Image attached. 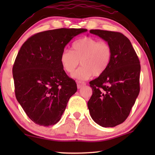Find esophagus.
<instances>
[{
  "label": "esophagus",
  "mask_w": 155,
  "mask_h": 155,
  "mask_svg": "<svg viewBox=\"0 0 155 155\" xmlns=\"http://www.w3.org/2000/svg\"><path fill=\"white\" fill-rule=\"evenodd\" d=\"M77 87L78 89L81 88L83 87V86L86 85V83L85 82H82V81H77Z\"/></svg>",
  "instance_id": "34e87169"
}]
</instances>
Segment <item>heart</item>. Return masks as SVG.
<instances>
[{
  "label": "heart",
  "instance_id": "heart-1",
  "mask_svg": "<svg viewBox=\"0 0 155 155\" xmlns=\"http://www.w3.org/2000/svg\"><path fill=\"white\" fill-rule=\"evenodd\" d=\"M73 51L64 49L60 56L63 68L68 73H72L79 64L82 65L73 77L86 80L91 76L98 77L107 69L112 58V48L104 41L91 37H84L73 44Z\"/></svg>",
  "mask_w": 155,
  "mask_h": 155
}]
</instances>
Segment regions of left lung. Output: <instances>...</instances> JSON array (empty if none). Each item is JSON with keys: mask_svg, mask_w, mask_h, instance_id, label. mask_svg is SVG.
I'll return each mask as SVG.
<instances>
[{"mask_svg": "<svg viewBox=\"0 0 155 155\" xmlns=\"http://www.w3.org/2000/svg\"><path fill=\"white\" fill-rule=\"evenodd\" d=\"M112 48L107 69L90 82L92 95L87 102L91 118L103 127H114L127 118L140 93V62L130 40L122 33L91 29Z\"/></svg>", "mask_w": 155, "mask_h": 155, "instance_id": "left-lung-1", "label": "left lung"}]
</instances>
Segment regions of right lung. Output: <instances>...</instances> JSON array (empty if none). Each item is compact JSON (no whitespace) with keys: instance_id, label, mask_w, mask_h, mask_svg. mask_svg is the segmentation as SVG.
Instances as JSON below:
<instances>
[{"instance_id":"1","label":"right lung","mask_w":155,"mask_h":155,"mask_svg":"<svg viewBox=\"0 0 155 155\" xmlns=\"http://www.w3.org/2000/svg\"><path fill=\"white\" fill-rule=\"evenodd\" d=\"M87 31L62 28L43 31L31 36L20 48L12 70L15 97L35 124L49 127L58 122L77 91L60 56L74 37Z\"/></svg>"}]
</instances>
